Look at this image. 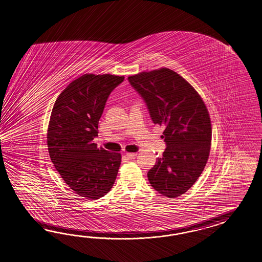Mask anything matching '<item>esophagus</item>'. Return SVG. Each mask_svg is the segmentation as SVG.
<instances>
[{
  "label": "esophagus",
  "mask_w": 262,
  "mask_h": 262,
  "mask_svg": "<svg viewBox=\"0 0 262 262\" xmlns=\"http://www.w3.org/2000/svg\"><path fill=\"white\" fill-rule=\"evenodd\" d=\"M126 156L128 157V158H135L136 156H137V154H126Z\"/></svg>",
  "instance_id": "1"
}]
</instances>
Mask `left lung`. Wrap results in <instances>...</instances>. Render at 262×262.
<instances>
[{
	"mask_svg": "<svg viewBox=\"0 0 262 262\" xmlns=\"http://www.w3.org/2000/svg\"><path fill=\"white\" fill-rule=\"evenodd\" d=\"M128 79L147 103L154 124L165 127L166 150L147 179L163 196L179 197L195 184L207 163L212 137L208 110L194 87L166 67Z\"/></svg>",
	"mask_w": 262,
	"mask_h": 262,
	"instance_id": "8db88e82",
	"label": "left lung"
}]
</instances>
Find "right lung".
I'll list each match as a JSON object with an SVG mask.
<instances>
[{
  "label": "right lung",
  "instance_id": "right-lung-1",
  "mask_svg": "<svg viewBox=\"0 0 262 262\" xmlns=\"http://www.w3.org/2000/svg\"><path fill=\"white\" fill-rule=\"evenodd\" d=\"M123 76L85 74L58 96L47 128L51 161L65 184L81 197L96 200L115 184L121 154L97 147L98 121L111 92Z\"/></svg>",
  "mask_w": 262,
  "mask_h": 262
}]
</instances>
